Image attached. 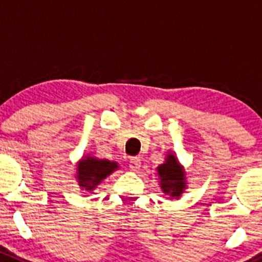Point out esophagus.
I'll return each mask as SVG.
<instances>
[{
  "label": "esophagus",
  "mask_w": 262,
  "mask_h": 262,
  "mask_svg": "<svg viewBox=\"0 0 262 262\" xmlns=\"http://www.w3.org/2000/svg\"><path fill=\"white\" fill-rule=\"evenodd\" d=\"M129 167L132 171H138L141 167V158L139 157H132L129 161Z\"/></svg>",
  "instance_id": "1"
}]
</instances>
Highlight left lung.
<instances>
[{"instance_id":"left-lung-1","label":"left lung","mask_w":262,"mask_h":262,"mask_svg":"<svg viewBox=\"0 0 262 262\" xmlns=\"http://www.w3.org/2000/svg\"><path fill=\"white\" fill-rule=\"evenodd\" d=\"M158 175V185L167 199L179 200L187 189V179L185 167L179 161L178 156L172 150L166 153L165 162L156 168Z\"/></svg>"}]
</instances>
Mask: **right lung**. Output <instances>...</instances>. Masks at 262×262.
Returning a JSON list of instances; mask_svg holds the SVG:
<instances>
[{
  "mask_svg": "<svg viewBox=\"0 0 262 262\" xmlns=\"http://www.w3.org/2000/svg\"><path fill=\"white\" fill-rule=\"evenodd\" d=\"M116 170H119V163L116 161L97 158L86 153L76 165L75 179L81 190L94 194L99 185Z\"/></svg>",
  "mask_w": 262,
  "mask_h": 262,
  "instance_id": "right-lung-1",
  "label": "right lung"
}]
</instances>
